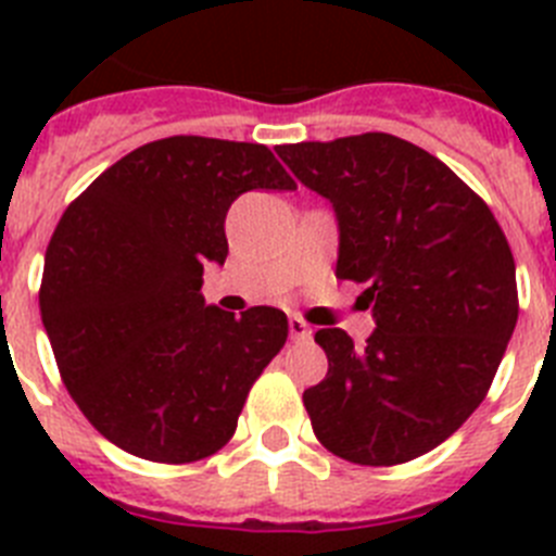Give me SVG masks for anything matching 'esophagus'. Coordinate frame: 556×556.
I'll return each mask as SVG.
<instances>
[{"mask_svg": "<svg viewBox=\"0 0 556 556\" xmlns=\"http://www.w3.org/2000/svg\"><path fill=\"white\" fill-rule=\"evenodd\" d=\"M289 333H292V339H308L312 337V328L301 317H289Z\"/></svg>", "mask_w": 556, "mask_h": 556, "instance_id": "obj_1", "label": "esophagus"}]
</instances>
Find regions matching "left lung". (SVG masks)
Instances as JSON below:
<instances>
[{"mask_svg":"<svg viewBox=\"0 0 556 556\" xmlns=\"http://www.w3.org/2000/svg\"><path fill=\"white\" fill-rule=\"evenodd\" d=\"M333 205L337 278L367 283L376 331L320 328L328 376L303 392L312 429L356 465H401L484 401L518 323L515 258L493 211L412 141L362 132L278 147Z\"/></svg>","mask_w":556,"mask_h":556,"instance_id":"left-lung-1","label":"left lung"}]
</instances>
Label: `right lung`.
<instances>
[{
  "label": "right lung",
  "instance_id": "add662e5",
  "mask_svg": "<svg viewBox=\"0 0 556 556\" xmlns=\"http://www.w3.org/2000/svg\"><path fill=\"white\" fill-rule=\"evenodd\" d=\"M294 189L264 144L172 136L127 152L63 211L43 255L41 320L83 415L132 456L184 465L233 437L283 348L287 314L205 306L239 194Z\"/></svg>",
  "mask_w": 556,
  "mask_h": 556
}]
</instances>
